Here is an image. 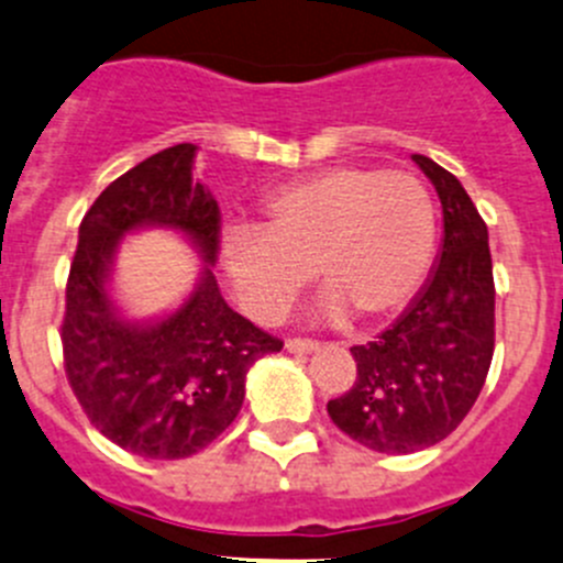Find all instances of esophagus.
<instances>
[{
    "label": "esophagus",
    "mask_w": 563,
    "mask_h": 563,
    "mask_svg": "<svg viewBox=\"0 0 563 563\" xmlns=\"http://www.w3.org/2000/svg\"><path fill=\"white\" fill-rule=\"evenodd\" d=\"M286 349L291 354H310V352H316V349H319V343L310 341V338H288Z\"/></svg>",
    "instance_id": "34e87169"
}]
</instances>
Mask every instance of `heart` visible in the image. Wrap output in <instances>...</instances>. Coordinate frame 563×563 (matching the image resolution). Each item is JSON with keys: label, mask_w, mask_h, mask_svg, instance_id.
<instances>
[{"label": "heart", "mask_w": 563, "mask_h": 563, "mask_svg": "<svg viewBox=\"0 0 563 563\" xmlns=\"http://www.w3.org/2000/svg\"><path fill=\"white\" fill-rule=\"evenodd\" d=\"M261 225L222 233V269L253 319L277 321L319 275L330 319L382 321L409 305L438 242L432 195L409 173L330 167L264 198Z\"/></svg>", "instance_id": "heart-1"}]
</instances>
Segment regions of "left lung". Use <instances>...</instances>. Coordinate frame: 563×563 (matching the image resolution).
<instances>
[{"label":"left lung","instance_id":"8db88e82","mask_svg":"<svg viewBox=\"0 0 563 563\" xmlns=\"http://www.w3.org/2000/svg\"><path fill=\"white\" fill-rule=\"evenodd\" d=\"M443 203V255L393 327L352 346L354 385L327 401L332 423L379 454H412L449 438L476 404L495 352V280L487 222L429 156L412 154Z\"/></svg>","mask_w":563,"mask_h":563}]
</instances>
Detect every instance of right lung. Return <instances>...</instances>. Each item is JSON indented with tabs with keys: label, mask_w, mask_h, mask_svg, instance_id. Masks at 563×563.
I'll list each match as a JSON object with an SVG mask.
<instances>
[{
	"label": "right lung",
	"mask_w": 563,
	"mask_h": 563,
	"mask_svg": "<svg viewBox=\"0 0 563 563\" xmlns=\"http://www.w3.org/2000/svg\"><path fill=\"white\" fill-rule=\"evenodd\" d=\"M195 145L148 156L114 178L87 209L65 283L63 363L87 420L120 449L148 460H184L214 443L244 401V376L280 338L228 308L211 269L198 291L151 327L125 324L107 294L118 239L140 225L187 233L214 264L220 206L192 178Z\"/></svg>",
	"instance_id": "1"
}]
</instances>
